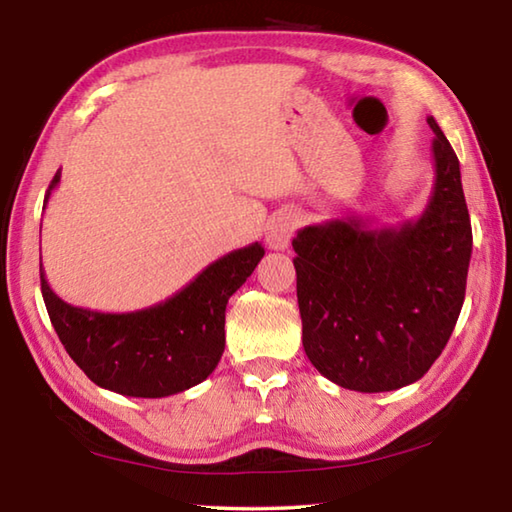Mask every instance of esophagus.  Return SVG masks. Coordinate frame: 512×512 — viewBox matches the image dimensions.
Here are the masks:
<instances>
[{"mask_svg":"<svg viewBox=\"0 0 512 512\" xmlns=\"http://www.w3.org/2000/svg\"><path fill=\"white\" fill-rule=\"evenodd\" d=\"M296 228H298V214L296 212L277 214L275 219L268 223V230H266L268 248H273V250L289 248L291 237L296 235Z\"/></svg>","mask_w":512,"mask_h":512,"instance_id":"34e87169","label":"esophagus"}]
</instances>
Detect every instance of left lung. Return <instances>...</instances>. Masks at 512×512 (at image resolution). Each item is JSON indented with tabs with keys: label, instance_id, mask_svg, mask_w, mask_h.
Returning <instances> with one entry per match:
<instances>
[{
	"label": "left lung",
	"instance_id": "obj_1",
	"mask_svg": "<svg viewBox=\"0 0 512 512\" xmlns=\"http://www.w3.org/2000/svg\"><path fill=\"white\" fill-rule=\"evenodd\" d=\"M433 187L418 219L375 225L345 216L293 239L302 345L320 375L359 393L424 377L465 300L472 225L461 164L436 119Z\"/></svg>",
	"mask_w": 512,
	"mask_h": 512
}]
</instances>
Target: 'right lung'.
Returning a JSON list of instances; mask_svg holds the SVG:
<instances>
[{"instance_id":"right-lung-1","label":"right lung","mask_w":512,"mask_h":512,"mask_svg":"<svg viewBox=\"0 0 512 512\" xmlns=\"http://www.w3.org/2000/svg\"><path fill=\"white\" fill-rule=\"evenodd\" d=\"M58 183L60 171L45 207ZM262 257L259 241L232 250L171 298L124 314L69 305L40 264L42 298L60 343L94 384L126 397H169L212 375L225 348V305Z\"/></svg>"}]
</instances>
